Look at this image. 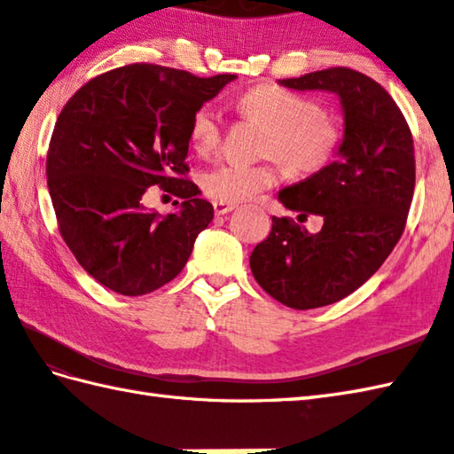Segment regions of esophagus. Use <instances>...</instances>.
I'll list each match as a JSON object with an SVG mask.
<instances>
[{"label":"esophagus","instance_id":"34e87169","mask_svg":"<svg viewBox=\"0 0 454 454\" xmlns=\"http://www.w3.org/2000/svg\"><path fill=\"white\" fill-rule=\"evenodd\" d=\"M212 207H215V212L218 216L228 215V212H232L236 208L234 202H224V200H215L212 202Z\"/></svg>","mask_w":454,"mask_h":454}]
</instances>
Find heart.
<instances>
[{
	"label": "heart",
	"mask_w": 454,
	"mask_h": 454,
	"mask_svg": "<svg viewBox=\"0 0 454 454\" xmlns=\"http://www.w3.org/2000/svg\"><path fill=\"white\" fill-rule=\"evenodd\" d=\"M246 119L267 130L263 156H273L296 176L322 171L341 146L340 122L322 113L320 105L301 93L273 83L246 91L238 101ZM191 142L199 152H212L220 142L218 113L202 105L191 117ZM277 171L271 163H220L202 176V189L208 197L224 202L252 199L259 191L273 187Z\"/></svg>",
	"instance_id": "obj_1"
}]
</instances>
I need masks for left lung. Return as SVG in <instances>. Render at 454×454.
I'll return each instance as SVG.
<instances>
[{
    "label": "left lung",
    "mask_w": 454,
    "mask_h": 454,
    "mask_svg": "<svg viewBox=\"0 0 454 454\" xmlns=\"http://www.w3.org/2000/svg\"><path fill=\"white\" fill-rule=\"evenodd\" d=\"M296 91L335 93L343 138L335 160L304 181L278 191L285 208L325 218L310 235L293 218L273 216L249 267L275 301L310 310L341 301L379 271L406 226L416 187L413 138L388 91L349 67L278 80Z\"/></svg>",
    "instance_id": "8db88e82"
}]
</instances>
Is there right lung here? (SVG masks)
<instances>
[{
	"label": "right lung",
	"mask_w": 454,
	"mask_h": 454,
	"mask_svg": "<svg viewBox=\"0 0 454 454\" xmlns=\"http://www.w3.org/2000/svg\"><path fill=\"white\" fill-rule=\"evenodd\" d=\"M156 64L105 72L66 103L51 138L46 177L60 234L95 281L140 296L176 278L215 208L185 177L191 117L234 82ZM160 184L184 199L176 213L146 211Z\"/></svg>",
	"instance_id": "add662e5"
}]
</instances>
